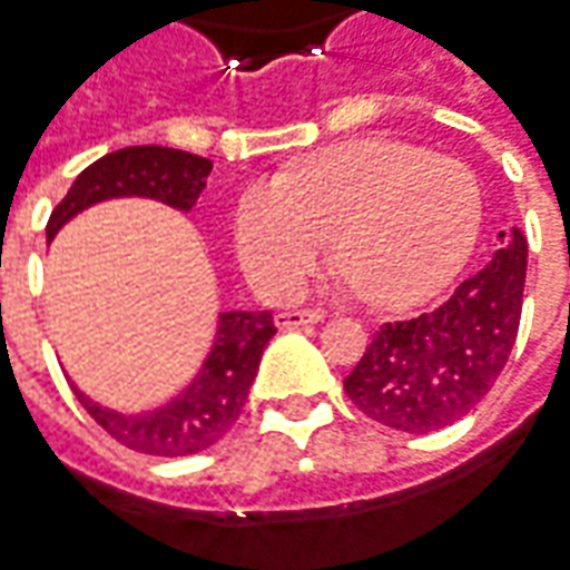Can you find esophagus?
<instances>
[{
    "label": "esophagus",
    "instance_id": "obj_1",
    "mask_svg": "<svg viewBox=\"0 0 570 570\" xmlns=\"http://www.w3.org/2000/svg\"><path fill=\"white\" fill-rule=\"evenodd\" d=\"M321 321H324V312H321V308L277 314V326H284V330H296V326H305V324H321Z\"/></svg>",
    "mask_w": 570,
    "mask_h": 570
}]
</instances>
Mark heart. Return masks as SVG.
<instances>
[{
	"mask_svg": "<svg viewBox=\"0 0 570 570\" xmlns=\"http://www.w3.org/2000/svg\"><path fill=\"white\" fill-rule=\"evenodd\" d=\"M484 197L475 173L423 147L367 138L253 185L234 209L237 256L272 296H293L324 256L370 305L423 302L463 268Z\"/></svg>",
	"mask_w": 570,
	"mask_h": 570,
	"instance_id": "heart-1",
	"label": "heart"
}]
</instances>
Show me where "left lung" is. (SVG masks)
I'll use <instances>...</instances> for the list:
<instances>
[{"mask_svg": "<svg viewBox=\"0 0 570 570\" xmlns=\"http://www.w3.org/2000/svg\"><path fill=\"white\" fill-rule=\"evenodd\" d=\"M507 249L448 302L407 321L382 324L345 376V395L376 423L429 435L463 420L503 373L521 321L528 244L500 234Z\"/></svg>", "mask_w": 570, "mask_h": 570, "instance_id": "1", "label": "left lung"}]
</instances>
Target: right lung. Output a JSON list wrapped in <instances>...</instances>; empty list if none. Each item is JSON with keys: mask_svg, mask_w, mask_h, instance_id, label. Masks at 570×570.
<instances>
[{"mask_svg": "<svg viewBox=\"0 0 570 570\" xmlns=\"http://www.w3.org/2000/svg\"><path fill=\"white\" fill-rule=\"evenodd\" d=\"M209 173L213 163L206 157L175 147L141 145L114 150L77 175L67 197L51 209L46 237L51 240L77 213L89 209L91 203L114 200V197H150L188 213L206 188ZM274 333L277 326L272 312L218 314L216 345L200 373L175 401L150 413L122 416L117 410L98 407L79 389H73V395L89 410L91 420L129 451L150 453V456L200 453L237 423L249 397V385L256 380L262 352Z\"/></svg>", "mask_w": 570, "mask_h": 570, "instance_id": "add662e5", "label": "right lung"}]
</instances>
